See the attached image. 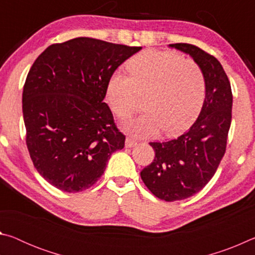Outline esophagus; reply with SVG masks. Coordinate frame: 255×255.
<instances>
[{"label": "esophagus", "instance_id": "34e87169", "mask_svg": "<svg viewBox=\"0 0 255 255\" xmlns=\"http://www.w3.org/2000/svg\"><path fill=\"white\" fill-rule=\"evenodd\" d=\"M125 145H126V147L131 148V147H135V146L137 145V141L135 139H132V138L127 137L126 138V143H125Z\"/></svg>", "mask_w": 255, "mask_h": 255}]
</instances>
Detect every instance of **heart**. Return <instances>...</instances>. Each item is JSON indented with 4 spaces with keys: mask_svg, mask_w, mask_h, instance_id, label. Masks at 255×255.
Returning <instances> with one entry per match:
<instances>
[{
    "mask_svg": "<svg viewBox=\"0 0 255 255\" xmlns=\"http://www.w3.org/2000/svg\"><path fill=\"white\" fill-rule=\"evenodd\" d=\"M129 74L117 71L107 88V100L117 117L126 119L145 96L143 114L124 125L128 133L150 137L161 130L179 132L196 117L205 99L200 66L174 51L145 50L127 63Z\"/></svg>",
    "mask_w": 255,
    "mask_h": 255,
    "instance_id": "obj_1",
    "label": "heart"
}]
</instances>
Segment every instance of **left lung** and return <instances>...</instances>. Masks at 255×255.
I'll list each match as a JSON object with an SVG mask.
<instances>
[{
	"mask_svg": "<svg viewBox=\"0 0 255 255\" xmlns=\"http://www.w3.org/2000/svg\"><path fill=\"white\" fill-rule=\"evenodd\" d=\"M170 47L191 56L206 82L205 101L195 124L176 139L149 143L155 157L140 172L141 180L155 197L175 201L199 192L217 170L226 150L233 94L217 58L190 44H171Z\"/></svg>",
	"mask_w": 255,
	"mask_h": 255,
	"instance_id": "left-lung-1",
	"label": "left lung"
}]
</instances>
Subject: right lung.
<instances>
[{"label": "right lung", "mask_w": 255, "mask_h": 255, "mask_svg": "<svg viewBox=\"0 0 255 255\" xmlns=\"http://www.w3.org/2000/svg\"><path fill=\"white\" fill-rule=\"evenodd\" d=\"M141 47L88 37L50 45L34 60L22 93L30 157L65 192L91 188L111 154L125 146L103 99L115 71Z\"/></svg>", "instance_id": "add662e5"}]
</instances>
